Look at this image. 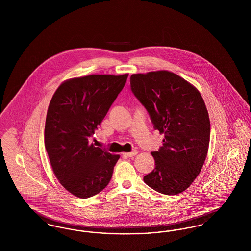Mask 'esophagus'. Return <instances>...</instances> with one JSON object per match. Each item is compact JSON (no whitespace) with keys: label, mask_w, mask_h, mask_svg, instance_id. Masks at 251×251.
<instances>
[{"label":"esophagus","mask_w":251,"mask_h":251,"mask_svg":"<svg viewBox=\"0 0 251 251\" xmlns=\"http://www.w3.org/2000/svg\"><path fill=\"white\" fill-rule=\"evenodd\" d=\"M138 153V151H132L131 152H127V153H123V155L127 156V157H132V156L136 155Z\"/></svg>","instance_id":"1"}]
</instances>
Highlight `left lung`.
I'll list each match as a JSON object with an SVG mask.
<instances>
[{"instance_id": "obj_1", "label": "left lung", "mask_w": 251, "mask_h": 251, "mask_svg": "<svg viewBox=\"0 0 251 251\" xmlns=\"http://www.w3.org/2000/svg\"><path fill=\"white\" fill-rule=\"evenodd\" d=\"M131 88L154 129L165 134L163 147L151 152L155 168L144 181L159 193L178 195L200 174L208 152L211 125L202 97L193 84L167 71L132 74Z\"/></svg>"}]
</instances>
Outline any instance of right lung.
<instances>
[{
    "label": "right lung",
    "instance_id": "1",
    "mask_svg": "<svg viewBox=\"0 0 251 251\" xmlns=\"http://www.w3.org/2000/svg\"><path fill=\"white\" fill-rule=\"evenodd\" d=\"M129 74H92L60 84L49 104L45 148L62 186L87 199L102 191L120 155L89 144Z\"/></svg>",
    "mask_w": 251,
    "mask_h": 251
}]
</instances>
